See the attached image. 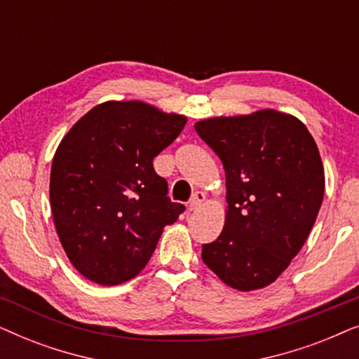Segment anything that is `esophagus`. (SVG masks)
<instances>
[{
	"label": "esophagus",
	"instance_id": "34e87169",
	"mask_svg": "<svg viewBox=\"0 0 359 359\" xmlns=\"http://www.w3.org/2000/svg\"><path fill=\"white\" fill-rule=\"evenodd\" d=\"M204 199H205V194L203 193V191H196V193H194L193 196H191V199H189V203H188L189 210L198 209L199 205L204 203Z\"/></svg>",
	"mask_w": 359,
	"mask_h": 359
}]
</instances>
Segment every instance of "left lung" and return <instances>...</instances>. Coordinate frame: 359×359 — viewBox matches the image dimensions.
Wrapping results in <instances>:
<instances>
[{
    "instance_id": "8db88e82",
    "label": "left lung",
    "mask_w": 359,
    "mask_h": 359,
    "mask_svg": "<svg viewBox=\"0 0 359 359\" xmlns=\"http://www.w3.org/2000/svg\"><path fill=\"white\" fill-rule=\"evenodd\" d=\"M222 161L227 215L203 262L230 287L262 289L289 266L316 224L325 175L316 140L296 117L264 109L196 122Z\"/></svg>"
}]
</instances>
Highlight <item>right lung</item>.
<instances>
[{
	"label": "right lung",
	"instance_id": "1",
	"mask_svg": "<svg viewBox=\"0 0 359 359\" xmlns=\"http://www.w3.org/2000/svg\"><path fill=\"white\" fill-rule=\"evenodd\" d=\"M184 124L186 117L145 102L109 101L63 137L50 171L53 222L73 266L90 281L116 286L137 276L165 225L184 212L154 168Z\"/></svg>",
	"mask_w": 359,
	"mask_h": 359
}]
</instances>
